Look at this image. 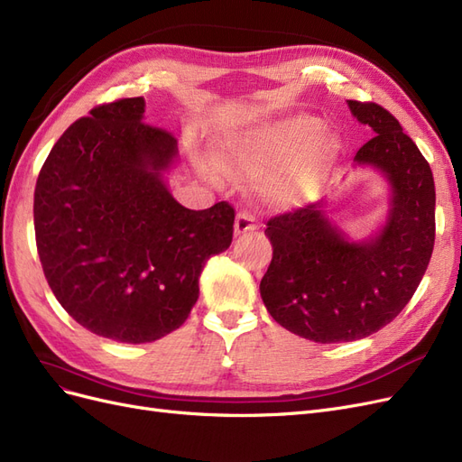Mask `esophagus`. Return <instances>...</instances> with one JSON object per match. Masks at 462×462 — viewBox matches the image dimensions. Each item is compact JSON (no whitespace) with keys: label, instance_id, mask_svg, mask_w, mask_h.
<instances>
[{"label":"esophagus","instance_id":"esophagus-1","mask_svg":"<svg viewBox=\"0 0 462 462\" xmlns=\"http://www.w3.org/2000/svg\"><path fill=\"white\" fill-rule=\"evenodd\" d=\"M256 229V221L254 217L250 216L248 212H239L235 217V233L236 235H245V233H250Z\"/></svg>","mask_w":462,"mask_h":462}]
</instances>
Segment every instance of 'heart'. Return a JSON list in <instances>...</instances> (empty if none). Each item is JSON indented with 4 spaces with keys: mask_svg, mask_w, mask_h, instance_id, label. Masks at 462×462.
Returning a JSON list of instances; mask_svg holds the SVG:
<instances>
[{
    "mask_svg": "<svg viewBox=\"0 0 462 462\" xmlns=\"http://www.w3.org/2000/svg\"><path fill=\"white\" fill-rule=\"evenodd\" d=\"M318 121L312 117H295L273 127L263 141L243 138L231 143L221 152L219 163L229 175H258L263 170L265 146L291 152L306 140L287 173L270 185L272 197L282 204H299L318 189L321 173L335 153V138L329 133H315Z\"/></svg>",
    "mask_w": 462,
    "mask_h": 462,
    "instance_id": "heart-1",
    "label": "heart"
}]
</instances>
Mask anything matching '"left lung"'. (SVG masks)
<instances>
[{"mask_svg":"<svg viewBox=\"0 0 462 462\" xmlns=\"http://www.w3.org/2000/svg\"><path fill=\"white\" fill-rule=\"evenodd\" d=\"M374 138L355 162L380 170L393 190L385 227L355 243L312 202L268 221L273 258L260 282L279 326L316 343H346L375 333L409 304L436 241V187L430 163L399 121L374 102L346 100Z\"/></svg>","mask_w":462,"mask_h":462,"instance_id":"8db88e82","label":"left lung"}]
</instances>
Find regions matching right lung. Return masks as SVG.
<instances>
[{
	"instance_id": "obj_1",
	"label": "right lung",
	"mask_w": 462,
	"mask_h": 462,
	"mask_svg": "<svg viewBox=\"0 0 462 462\" xmlns=\"http://www.w3.org/2000/svg\"><path fill=\"white\" fill-rule=\"evenodd\" d=\"M144 97L77 119L42 165L34 231L55 299L82 328L152 343L180 328L199 299L204 263L233 241L235 209L180 206L162 171L177 141L143 121Z\"/></svg>"
}]
</instances>
